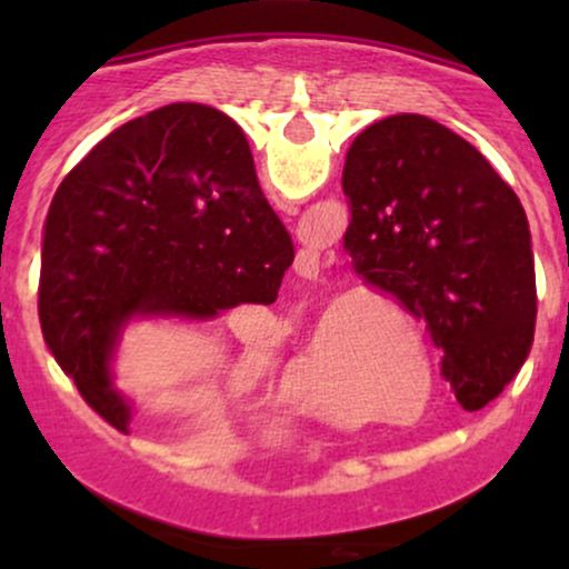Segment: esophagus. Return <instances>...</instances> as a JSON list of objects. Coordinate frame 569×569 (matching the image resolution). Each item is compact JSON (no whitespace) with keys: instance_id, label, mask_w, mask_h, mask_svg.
<instances>
[{"instance_id":"1","label":"esophagus","mask_w":569,"mask_h":569,"mask_svg":"<svg viewBox=\"0 0 569 569\" xmlns=\"http://www.w3.org/2000/svg\"><path fill=\"white\" fill-rule=\"evenodd\" d=\"M318 259H321V253L312 251V248H307V251H302V262L310 264L312 270H318Z\"/></svg>"}]
</instances>
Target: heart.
I'll use <instances>...</instances> for the list:
<instances>
[{"label":"heart","mask_w":569,"mask_h":569,"mask_svg":"<svg viewBox=\"0 0 569 569\" xmlns=\"http://www.w3.org/2000/svg\"><path fill=\"white\" fill-rule=\"evenodd\" d=\"M323 352L318 350V348H310V345H307V348H302L297 352V358H293V363H291V369H289V375L286 377H291V396H293V403H297L299 409H305V411H312V415H321V417H329V420H339V417H342V411H337V407H329V403L326 401H310V390L312 388H321V367H323ZM385 382L388 385H393V388H401L403 393H409V396H415V390H417V371L409 367L407 361H393L390 363V369H385ZM426 377H428V371H426ZM323 393V390H321ZM318 398H323V396H318Z\"/></svg>","instance_id":"1"}]
</instances>
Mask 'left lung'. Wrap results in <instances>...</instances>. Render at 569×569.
Listing matches in <instances>:
<instances>
[{
  "mask_svg": "<svg viewBox=\"0 0 569 569\" xmlns=\"http://www.w3.org/2000/svg\"><path fill=\"white\" fill-rule=\"evenodd\" d=\"M342 189L356 272L426 321L460 407L485 409L525 367L538 318L516 192L479 149L422 114L361 130Z\"/></svg>",
  "mask_w": 569,
  "mask_h": 569,
  "instance_id": "8db88e82",
  "label": "left lung"
}]
</instances>
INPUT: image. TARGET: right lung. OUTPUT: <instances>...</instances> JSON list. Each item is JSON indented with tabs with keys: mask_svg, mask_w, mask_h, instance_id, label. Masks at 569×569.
<instances>
[{
	"mask_svg": "<svg viewBox=\"0 0 569 569\" xmlns=\"http://www.w3.org/2000/svg\"><path fill=\"white\" fill-rule=\"evenodd\" d=\"M293 262L227 114L168 103L126 122L58 187L42 230L39 326L96 415L126 430L109 356L133 316L213 318L272 305Z\"/></svg>",
	"mask_w": 569,
	"mask_h": 569,
	"instance_id": "add662e5",
	"label": "right lung"
}]
</instances>
